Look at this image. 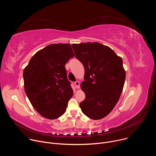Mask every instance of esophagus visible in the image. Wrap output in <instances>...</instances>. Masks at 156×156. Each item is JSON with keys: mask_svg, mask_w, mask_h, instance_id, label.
Listing matches in <instances>:
<instances>
[{"mask_svg": "<svg viewBox=\"0 0 156 156\" xmlns=\"http://www.w3.org/2000/svg\"><path fill=\"white\" fill-rule=\"evenodd\" d=\"M75 87L76 89H79L80 87V83L79 81H75Z\"/></svg>", "mask_w": 156, "mask_h": 156, "instance_id": "34e87169", "label": "esophagus"}]
</instances>
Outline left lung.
I'll list each match as a JSON object with an SVG mask.
<instances>
[{
  "mask_svg": "<svg viewBox=\"0 0 156 156\" xmlns=\"http://www.w3.org/2000/svg\"><path fill=\"white\" fill-rule=\"evenodd\" d=\"M75 57L84 67L81 84L86 95L80 104L83 113L93 120L107 116L119 101L126 77L122 58L99 42L73 44Z\"/></svg>",
  "mask_w": 156,
  "mask_h": 156,
  "instance_id": "1",
  "label": "left lung"
}]
</instances>
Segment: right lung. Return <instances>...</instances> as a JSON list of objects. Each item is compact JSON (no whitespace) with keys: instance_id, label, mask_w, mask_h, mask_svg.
<instances>
[{"instance_id":"right-lung-1","label":"right lung","mask_w":156,"mask_h":156,"mask_svg":"<svg viewBox=\"0 0 156 156\" xmlns=\"http://www.w3.org/2000/svg\"><path fill=\"white\" fill-rule=\"evenodd\" d=\"M75 56L69 44H53L37 52L23 71L25 93L42 117L55 119L66 111L73 94L65 67Z\"/></svg>"}]
</instances>
